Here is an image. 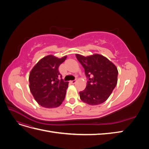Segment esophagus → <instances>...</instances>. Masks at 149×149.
I'll return each mask as SVG.
<instances>
[{"instance_id":"obj_1","label":"esophagus","mask_w":149,"mask_h":149,"mask_svg":"<svg viewBox=\"0 0 149 149\" xmlns=\"http://www.w3.org/2000/svg\"><path fill=\"white\" fill-rule=\"evenodd\" d=\"M76 82V79H74V80H72V81H70V83L71 84H75Z\"/></svg>"}]
</instances>
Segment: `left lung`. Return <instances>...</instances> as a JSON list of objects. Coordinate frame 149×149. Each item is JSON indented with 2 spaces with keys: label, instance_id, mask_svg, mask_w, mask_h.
Returning a JSON list of instances; mask_svg holds the SVG:
<instances>
[{
  "label": "left lung",
  "instance_id": "obj_1",
  "mask_svg": "<svg viewBox=\"0 0 149 149\" xmlns=\"http://www.w3.org/2000/svg\"><path fill=\"white\" fill-rule=\"evenodd\" d=\"M76 57L84 68L88 79L85 89L79 92L81 100L89 105L105 102L118 82L116 66L107 58L98 54L86 57L76 54Z\"/></svg>",
  "mask_w": 149,
  "mask_h": 149
}]
</instances>
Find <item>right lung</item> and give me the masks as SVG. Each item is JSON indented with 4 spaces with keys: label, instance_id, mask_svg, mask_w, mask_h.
<instances>
[{
    "label": "right lung",
    "instance_id": "add662e5",
    "mask_svg": "<svg viewBox=\"0 0 149 149\" xmlns=\"http://www.w3.org/2000/svg\"><path fill=\"white\" fill-rule=\"evenodd\" d=\"M66 56L58 58L53 55L43 58L29 75L30 91L40 106L53 108L61 104L65 98L68 82L64 81L58 71Z\"/></svg>",
    "mask_w": 149,
    "mask_h": 149
}]
</instances>
